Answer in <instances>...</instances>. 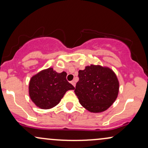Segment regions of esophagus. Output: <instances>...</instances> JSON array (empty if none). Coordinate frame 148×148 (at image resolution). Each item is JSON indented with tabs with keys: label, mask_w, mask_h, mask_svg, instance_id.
I'll return each mask as SVG.
<instances>
[{
	"label": "esophagus",
	"mask_w": 148,
	"mask_h": 148,
	"mask_svg": "<svg viewBox=\"0 0 148 148\" xmlns=\"http://www.w3.org/2000/svg\"><path fill=\"white\" fill-rule=\"evenodd\" d=\"M71 83H72V84L73 85V86L75 87V85H76V83H75V81H71Z\"/></svg>",
	"instance_id": "1"
}]
</instances>
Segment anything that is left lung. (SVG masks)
Instances as JSON below:
<instances>
[{
    "instance_id": "8db88e82",
    "label": "left lung",
    "mask_w": 148,
    "mask_h": 148,
    "mask_svg": "<svg viewBox=\"0 0 148 148\" xmlns=\"http://www.w3.org/2000/svg\"><path fill=\"white\" fill-rule=\"evenodd\" d=\"M79 78L74 92L81 106L88 111H105L116 99L119 83L111 69L91 65L79 71Z\"/></svg>"
}]
</instances>
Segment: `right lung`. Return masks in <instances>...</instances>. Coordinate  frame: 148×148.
Wrapping results in <instances>:
<instances>
[{
  "instance_id": "obj_1",
  "label": "right lung",
  "mask_w": 148,
  "mask_h": 148,
  "mask_svg": "<svg viewBox=\"0 0 148 148\" xmlns=\"http://www.w3.org/2000/svg\"><path fill=\"white\" fill-rule=\"evenodd\" d=\"M67 73H58L53 68L40 71L29 81V94L34 104L41 109H50L58 105L67 90L74 87L66 79Z\"/></svg>"
}]
</instances>
